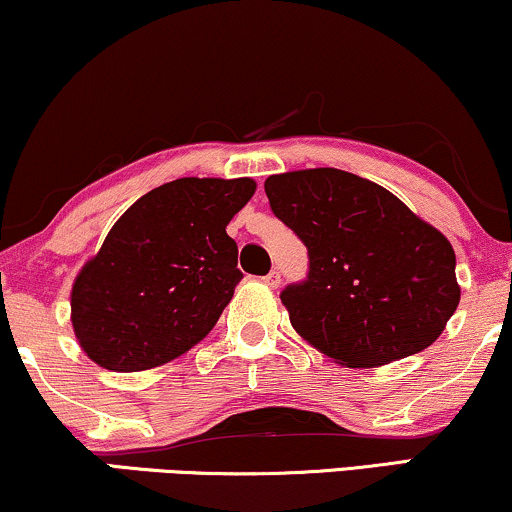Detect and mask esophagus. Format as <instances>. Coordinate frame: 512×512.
Listing matches in <instances>:
<instances>
[{
  "mask_svg": "<svg viewBox=\"0 0 512 512\" xmlns=\"http://www.w3.org/2000/svg\"><path fill=\"white\" fill-rule=\"evenodd\" d=\"M263 282H266V285L268 287H273V289H277V287H280V273H277V270H270V273L266 275V277H263Z\"/></svg>",
  "mask_w": 512,
  "mask_h": 512,
  "instance_id": "34e87169",
  "label": "esophagus"
}]
</instances>
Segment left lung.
Segmentation results:
<instances>
[{
	"instance_id": "obj_1",
	"label": "left lung",
	"mask_w": 512,
	"mask_h": 512,
	"mask_svg": "<svg viewBox=\"0 0 512 512\" xmlns=\"http://www.w3.org/2000/svg\"><path fill=\"white\" fill-rule=\"evenodd\" d=\"M270 208L311 270L280 294L301 339L346 368H380L439 339L456 313V254L399 197L339 168L270 175Z\"/></svg>"
}]
</instances>
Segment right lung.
Returning <instances> with one entry per match:
<instances>
[{
	"mask_svg": "<svg viewBox=\"0 0 512 512\" xmlns=\"http://www.w3.org/2000/svg\"><path fill=\"white\" fill-rule=\"evenodd\" d=\"M254 192L251 178H180L113 223L71 289L73 332L90 361L149 370L213 330L242 280L225 227Z\"/></svg>",
	"mask_w": 512,
	"mask_h": 512,
	"instance_id": "1",
	"label": "right lung"
}]
</instances>
